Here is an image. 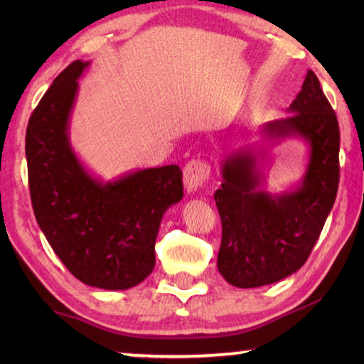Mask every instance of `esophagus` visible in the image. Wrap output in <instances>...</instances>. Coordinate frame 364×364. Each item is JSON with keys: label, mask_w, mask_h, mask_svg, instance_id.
<instances>
[{"label": "esophagus", "mask_w": 364, "mask_h": 364, "mask_svg": "<svg viewBox=\"0 0 364 364\" xmlns=\"http://www.w3.org/2000/svg\"><path fill=\"white\" fill-rule=\"evenodd\" d=\"M208 176H210V167H208V164L202 162V160H191L183 170L184 188H186L189 194L196 193L208 180Z\"/></svg>", "instance_id": "esophagus-1"}]
</instances>
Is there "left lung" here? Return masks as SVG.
<instances>
[{
    "mask_svg": "<svg viewBox=\"0 0 364 364\" xmlns=\"http://www.w3.org/2000/svg\"><path fill=\"white\" fill-rule=\"evenodd\" d=\"M286 112L264 123L257 144L221 159V188L213 196L223 228L217 267L241 289L273 284L304 267L337 196L341 132L311 70ZM286 139L307 144L306 171L289 190L271 193L262 188L264 170L270 149Z\"/></svg>",
    "mask_w": 364,
    "mask_h": 364,
    "instance_id": "left-lung-1",
    "label": "left lung"
}]
</instances>
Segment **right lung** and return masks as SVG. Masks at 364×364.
Returning a JSON list of instances; mask_svg holds the SVG:
<instances>
[{
  "instance_id": "obj_1",
  "label": "right lung",
  "mask_w": 364,
  "mask_h": 364,
  "mask_svg": "<svg viewBox=\"0 0 364 364\" xmlns=\"http://www.w3.org/2000/svg\"><path fill=\"white\" fill-rule=\"evenodd\" d=\"M90 60L60 72L28 120L26 156L35 218L65 268L86 286L127 291L156 267L164 213L183 199L178 165L104 181L70 143L78 80Z\"/></svg>"
}]
</instances>
